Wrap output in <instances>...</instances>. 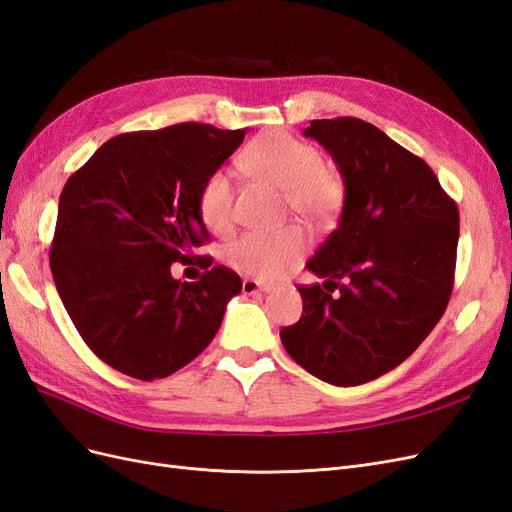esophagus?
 Returning <instances> with one entry per match:
<instances>
[{
	"label": "esophagus",
	"instance_id": "obj_1",
	"mask_svg": "<svg viewBox=\"0 0 512 512\" xmlns=\"http://www.w3.org/2000/svg\"><path fill=\"white\" fill-rule=\"evenodd\" d=\"M243 294H258V292H269L271 286L269 284H262L258 280H252V277H245L243 284H241Z\"/></svg>",
	"mask_w": 512,
	"mask_h": 512
}]
</instances>
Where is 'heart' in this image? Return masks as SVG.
<instances>
[{"label":"heart","mask_w":512,"mask_h":512,"mask_svg":"<svg viewBox=\"0 0 512 512\" xmlns=\"http://www.w3.org/2000/svg\"><path fill=\"white\" fill-rule=\"evenodd\" d=\"M241 166L252 177L282 190L290 211L303 222L327 228L346 205V181L335 168L322 164L320 151L288 132L269 130L256 136L241 153ZM235 183L226 170H213L198 192V213L207 228L226 232L232 224ZM303 230L288 226L277 232H245L232 241L224 258L228 265L258 280H277L303 258Z\"/></svg>","instance_id":"obj_1"}]
</instances>
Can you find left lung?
Here are the masks:
<instances>
[{"mask_svg":"<svg viewBox=\"0 0 512 512\" xmlns=\"http://www.w3.org/2000/svg\"><path fill=\"white\" fill-rule=\"evenodd\" d=\"M305 136L331 153L346 205L307 269L327 277L299 286L303 314L280 331L309 374L356 386L404 363L451 299L459 209L436 173L371 123L314 119Z\"/></svg>","mask_w":512,"mask_h":512,"instance_id":"left-lung-1","label":"left lung"}]
</instances>
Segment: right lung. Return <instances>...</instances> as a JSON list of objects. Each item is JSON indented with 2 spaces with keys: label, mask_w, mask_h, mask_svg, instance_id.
<instances>
[{
  "label": "right lung",
  "mask_w": 512,
  "mask_h": 512,
  "mask_svg": "<svg viewBox=\"0 0 512 512\" xmlns=\"http://www.w3.org/2000/svg\"><path fill=\"white\" fill-rule=\"evenodd\" d=\"M245 130L175 123L113 136L59 196L51 273L66 312L98 359L138 380L175 374L218 333L241 277L211 258L198 282L170 275L209 241L203 181Z\"/></svg>",
  "instance_id": "right-lung-1"
}]
</instances>
